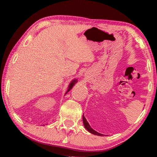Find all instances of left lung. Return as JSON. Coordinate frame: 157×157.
Masks as SVG:
<instances>
[{
  "mask_svg": "<svg viewBox=\"0 0 157 157\" xmlns=\"http://www.w3.org/2000/svg\"><path fill=\"white\" fill-rule=\"evenodd\" d=\"M83 125H84L85 128H86V130L88 131V132L91 133V134H94V135H97V136H104V134H100V133H98V132H96L95 130H94L93 128H92L91 127V126L89 125V124L88 123L87 120L86 119V118H85V117H84V116H83Z\"/></svg>",
  "mask_w": 157,
  "mask_h": 157,
  "instance_id": "8db88e82",
  "label": "left lung"
}]
</instances>
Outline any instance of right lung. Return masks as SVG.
I'll list each match as a JSON object with an SVG mask.
<instances>
[{
    "instance_id": "add662e5",
    "label": "right lung",
    "mask_w": 157,
    "mask_h": 157,
    "mask_svg": "<svg viewBox=\"0 0 157 157\" xmlns=\"http://www.w3.org/2000/svg\"><path fill=\"white\" fill-rule=\"evenodd\" d=\"M77 83V79H74V80H73V81H71V82L70 83V84H69V86H68V90H67V91L66 92V94H67L68 92L70 90L72 89L73 86H74V84H75V83Z\"/></svg>"
}]
</instances>
